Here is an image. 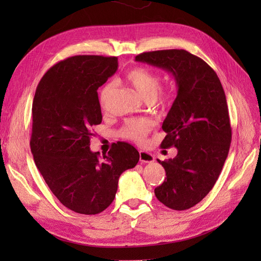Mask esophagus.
<instances>
[{
    "label": "esophagus",
    "mask_w": 261,
    "mask_h": 261,
    "mask_svg": "<svg viewBox=\"0 0 261 261\" xmlns=\"http://www.w3.org/2000/svg\"><path fill=\"white\" fill-rule=\"evenodd\" d=\"M139 160L141 163H151L154 161V156L147 151H139Z\"/></svg>",
    "instance_id": "1"
}]
</instances>
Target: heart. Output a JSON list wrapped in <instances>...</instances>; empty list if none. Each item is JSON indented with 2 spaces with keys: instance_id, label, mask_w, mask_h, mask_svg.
<instances>
[{
  "instance_id": "heart-1",
  "label": "heart",
  "mask_w": 261,
  "mask_h": 261,
  "mask_svg": "<svg viewBox=\"0 0 261 261\" xmlns=\"http://www.w3.org/2000/svg\"><path fill=\"white\" fill-rule=\"evenodd\" d=\"M125 80L146 101H152L154 99L158 108L163 109L171 102L173 96L171 89H163L157 92L161 85V76L152 70L145 67H135L125 75ZM113 88V84L109 83L100 92V105L103 109L108 106ZM153 126V122L149 118H130L123 125L120 130V136L141 144L145 141L148 134L152 130Z\"/></svg>"
}]
</instances>
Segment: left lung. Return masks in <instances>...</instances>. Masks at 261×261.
Wrapping results in <instances>:
<instances>
[{"mask_svg":"<svg viewBox=\"0 0 261 261\" xmlns=\"http://www.w3.org/2000/svg\"><path fill=\"white\" fill-rule=\"evenodd\" d=\"M136 61L168 70L175 80L177 96L162 124L167 136L161 147H175L177 154L159 161L167 177L154 195L173 210L189 209L215 186L230 150L232 128L223 87L206 62L185 50L144 52Z\"/></svg>","mask_w":261,"mask_h":261,"instance_id":"left-lung-1","label":"left lung"}]
</instances>
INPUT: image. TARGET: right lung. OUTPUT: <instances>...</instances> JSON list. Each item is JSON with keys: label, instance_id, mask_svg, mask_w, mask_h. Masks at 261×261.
<instances>
[{"label": "right lung", "instance_id": "1", "mask_svg": "<svg viewBox=\"0 0 261 261\" xmlns=\"http://www.w3.org/2000/svg\"><path fill=\"white\" fill-rule=\"evenodd\" d=\"M116 57L76 55L53 65L33 102L30 149L39 172L66 208L98 215L114 200L121 174L139 160L118 141L99 158L90 150L92 126L102 122L98 88L117 69Z\"/></svg>", "mask_w": 261, "mask_h": 261}]
</instances>
